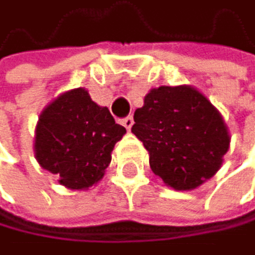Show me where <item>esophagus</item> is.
<instances>
[{
	"label": "esophagus",
	"instance_id": "esophagus-1",
	"mask_svg": "<svg viewBox=\"0 0 255 255\" xmlns=\"http://www.w3.org/2000/svg\"><path fill=\"white\" fill-rule=\"evenodd\" d=\"M121 124L125 127L127 130H130V128H131V125H133V117H131V116H127V117H124L122 121H121Z\"/></svg>",
	"mask_w": 255,
	"mask_h": 255
}]
</instances>
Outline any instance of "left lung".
I'll return each instance as SVG.
<instances>
[{
  "label": "left lung",
  "mask_w": 255,
  "mask_h": 255,
  "mask_svg": "<svg viewBox=\"0 0 255 255\" xmlns=\"http://www.w3.org/2000/svg\"><path fill=\"white\" fill-rule=\"evenodd\" d=\"M133 119L131 131L147 149L152 171L176 190L195 189L211 178L229 150L219 111L192 87L152 89Z\"/></svg>",
  "instance_id": "obj_1"
}]
</instances>
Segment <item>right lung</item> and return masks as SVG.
I'll return each mask as SVG.
<instances>
[{
	"label": "right lung",
	"instance_id": "add662e5",
	"mask_svg": "<svg viewBox=\"0 0 255 255\" xmlns=\"http://www.w3.org/2000/svg\"><path fill=\"white\" fill-rule=\"evenodd\" d=\"M125 131L87 90H69L42 111L36 127V158L68 189H89L103 178Z\"/></svg>",
	"mask_w": 255,
	"mask_h": 255
}]
</instances>
